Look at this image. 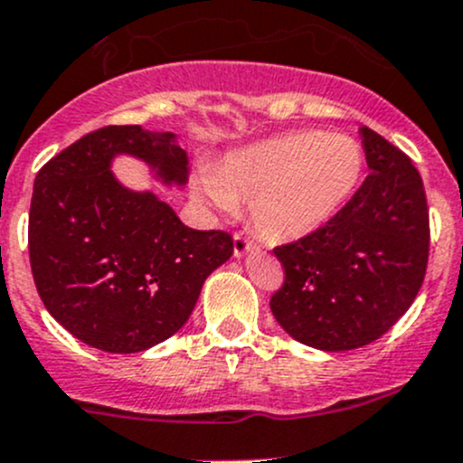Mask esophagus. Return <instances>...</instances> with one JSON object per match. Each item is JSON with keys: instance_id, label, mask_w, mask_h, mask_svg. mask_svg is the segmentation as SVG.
<instances>
[{"instance_id": "34e87169", "label": "esophagus", "mask_w": 463, "mask_h": 463, "mask_svg": "<svg viewBox=\"0 0 463 463\" xmlns=\"http://www.w3.org/2000/svg\"><path fill=\"white\" fill-rule=\"evenodd\" d=\"M232 250H235V258H244L250 250H260V244L253 237L244 235V232H237V235L232 237Z\"/></svg>"}]
</instances>
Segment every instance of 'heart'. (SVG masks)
<instances>
[{"mask_svg": "<svg viewBox=\"0 0 463 463\" xmlns=\"http://www.w3.org/2000/svg\"><path fill=\"white\" fill-rule=\"evenodd\" d=\"M363 172L365 152L349 134L291 132L232 149L214 167H202L193 188L222 213L250 202L261 235L296 241L345 208Z\"/></svg>", "mask_w": 463, "mask_h": 463, "instance_id": "b5f03b06", "label": "heart"}]
</instances>
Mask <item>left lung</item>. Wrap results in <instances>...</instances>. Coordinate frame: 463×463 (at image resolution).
<instances>
[{"label": "left lung", "mask_w": 463, "mask_h": 463, "mask_svg": "<svg viewBox=\"0 0 463 463\" xmlns=\"http://www.w3.org/2000/svg\"><path fill=\"white\" fill-rule=\"evenodd\" d=\"M370 175L331 222L275 249L282 288L270 311L298 343L349 352L374 343L410 309L430 249L421 175L374 129L361 128Z\"/></svg>", "instance_id": "left-lung-1"}]
</instances>
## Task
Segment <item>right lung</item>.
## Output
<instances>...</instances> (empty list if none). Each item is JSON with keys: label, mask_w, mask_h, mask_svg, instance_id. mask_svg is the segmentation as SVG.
Instances as JSON below:
<instances>
[{"label": "right lung", "mask_w": 463, "mask_h": 463, "mask_svg": "<svg viewBox=\"0 0 463 463\" xmlns=\"http://www.w3.org/2000/svg\"><path fill=\"white\" fill-rule=\"evenodd\" d=\"M132 156L156 181L188 184V154L172 132L96 129L35 176L29 255L46 311L69 334L109 354H137L185 325L232 237L188 228L152 190H132L114 161Z\"/></svg>", "instance_id": "add662e5"}]
</instances>
